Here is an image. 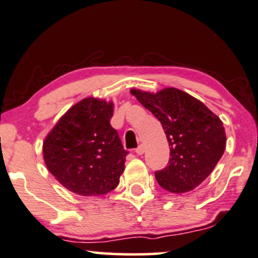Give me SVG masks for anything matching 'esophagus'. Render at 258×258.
<instances>
[{
	"mask_svg": "<svg viewBox=\"0 0 258 258\" xmlns=\"http://www.w3.org/2000/svg\"><path fill=\"white\" fill-rule=\"evenodd\" d=\"M144 152H145V147L143 146V145H140V146L138 147L137 150H136V153H137L138 155H141V154H144Z\"/></svg>",
	"mask_w": 258,
	"mask_h": 258,
	"instance_id": "esophagus-1",
	"label": "esophagus"
}]
</instances>
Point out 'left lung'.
Here are the masks:
<instances>
[{
  "mask_svg": "<svg viewBox=\"0 0 258 258\" xmlns=\"http://www.w3.org/2000/svg\"><path fill=\"white\" fill-rule=\"evenodd\" d=\"M131 94L160 120L170 146L168 166L155 172L158 183L173 194L193 190L210 175L226 150L222 120L179 89L155 93L131 89Z\"/></svg>",
  "mask_w": 258,
  "mask_h": 258,
  "instance_id": "left-lung-1",
  "label": "left lung"
}]
</instances>
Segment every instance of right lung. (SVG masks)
<instances>
[{
  "instance_id": "right-lung-1",
  "label": "right lung",
  "mask_w": 258,
  "mask_h": 258,
  "mask_svg": "<svg viewBox=\"0 0 258 258\" xmlns=\"http://www.w3.org/2000/svg\"><path fill=\"white\" fill-rule=\"evenodd\" d=\"M113 101L86 97L59 118L43 141V159L61 186L82 197L113 190L127 152L110 124Z\"/></svg>"
}]
</instances>
